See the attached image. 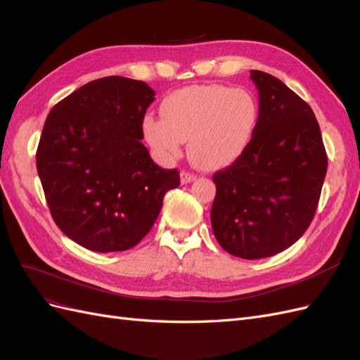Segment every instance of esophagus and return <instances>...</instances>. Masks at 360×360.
Here are the masks:
<instances>
[{"label":"esophagus","mask_w":360,"mask_h":360,"mask_svg":"<svg viewBox=\"0 0 360 360\" xmlns=\"http://www.w3.org/2000/svg\"><path fill=\"white\" fill-rule=\"evenodd\" d=\"M195 179H197V176L194 175V173H190V172H182L181 173V182L182 184H190Z\"/></svg>","instance_id":"1"}]
</instances>
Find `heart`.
<instances>
[{
  "label": "heart",
  "mask_w": 360,
  "mask_h": 360,
  "mask_svg": "<svg viewBox=\"0 0 360 360\" xmlns=\"http://www.w3.org/2000/svg\"><path fill=\"white\" fill-rule=\"evenodd\" d=\"M161 118L146 115L142 133L160 158H172L188 141L191 163L202 170L230 166L245 153L256 134L260 109L247 88L199 85L167 94Z\"/></svg>",
  "instance_id": "obj_1"
}]
</instances>
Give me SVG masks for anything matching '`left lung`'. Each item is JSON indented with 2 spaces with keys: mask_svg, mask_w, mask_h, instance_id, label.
Masks as SVG:
<instances>
[{
  "mask_svg": "<svg viewBox=\"0 0 360 360\" xmlns=\"http://www.w3.org/2000/svg\"><path fill=\"white\" fill-rule=\"evenodd\" d=\"M260 118L248 149L212 176L214 235L231 256L271 257L314 218L328 157L316 115L280 79L251 70Z\"/></svg>",
  "mask_w": 360,
  "mask_h": 360,
  "instance_id": "8db88e82",
  "label": "left lung"
}]
</instances>
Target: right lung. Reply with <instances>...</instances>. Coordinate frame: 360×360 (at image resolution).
<instances>
[{
    "label": "right lung",
    "instance_id": "right-lung-1",
    "mask_svg": "<svg viewBox=\"0 0 360 360\" xmlns=\"http://www.w3.org/2000/svg\"><path fill=\"white\" fill-rule=\"evenodd\" d=\"M155 92L142 80L109 76L80 86L52 108L37 148V172L53 221L91 251L141 242L179 187L141 142Z\"/></svg>",
    "mask_w": 360,
    "mask_h": 360
}]
</instances>
